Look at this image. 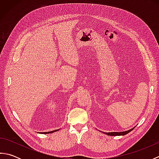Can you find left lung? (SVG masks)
I'll return each instance as SVG.
<instances>
[{
	"label": "left lung",
	"mask_w": 159,
	"mask_h": 159,
	"mask_svg": "<svg viewBox=\"0 0 159 159\" xmlns=\"http://www.w3.org/2000/svg\"><path fill=\"white\" fill-rule=\"evenodd\" d=\"M134 129L133 128H132L130 130H128L126 131H124V132H112V133H104V134H107V135H109V136H120V135H125V134H128V133H130L131 130H133Z\"/></svg>",
	"instance_id": "obj_1"
}]
</instances>
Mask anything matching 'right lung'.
I'll return each mask as SVG.
<instances>
[{
  "label": "right lung",
  "instance_id": "add662e5",
  "mask_svg": "<svg viewBox=\"0 0 159 159\" xmlns=\"http://www.w3.org/2000/svg\"><path fill=\"white\" fill-rule=\"evenodd\" d=\"M58 130H52V131H50V132H44V133H41L42 134H49V133H52L54 132H56V131H58Z\"/></svg>",
  "mask_w": 159,
  "mask_h": 159
}]
</instances>
